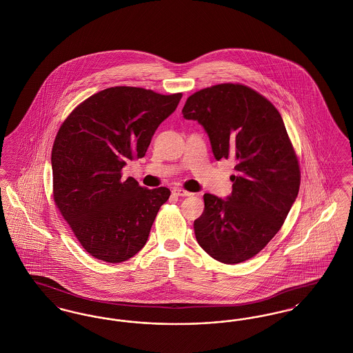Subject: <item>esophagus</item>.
Masks as SVG:
<instances>
[{
  "label": "esophagus",
  "instance_id": "1",
  "mask_svg": "<svg viewBox=\"0 0 353 353\" xmlns=\"http://www.w3.org/2000/svg\"><path fill=\"white\" fill-rule=\"evenodd\" d=\"M174 196H177V197H190V196H193V193H190V192H186L184 189H180V188H176V189H173V192H172Z\"/></svg>",
  "mask_w": 353,
  "mask_h": 353
}]
</instances>
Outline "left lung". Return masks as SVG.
<instances>
[{
  "mask_svg": "<svg viewBox=\"0 0 353 353\" xmlns=\"http://www.w3.org/2000/svg\"><path fill=\"white\" fill-rule=\"evenodd\" d=\"M183 115L203 127L216 160L235 161L232 194H203L196 239L222 263L248 261L279 232L298 197L301 170L283 119L265 97L233 83L190 95Z\"/></svg>",
  "mask_w": 353,
  "mask_h": 353,
  "instance_id": "obj_1",
  "label": "left lung"
}]
</instances>
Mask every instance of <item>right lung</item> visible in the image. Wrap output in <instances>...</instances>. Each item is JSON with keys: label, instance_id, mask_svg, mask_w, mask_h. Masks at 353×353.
<instances>
[{"label": "right lung", "instance_id": "1", "mask_svg": "<svg viewBox=\"0 0 353 353\" xmlns=\"http://www.w3.org/2000/svg\"><path fill=\"white\" fill-rule=\"evenodd\" d=\"M181 97L111 87L85 99L61 125L51 151L54 201L94 258L120 263L147 243L170 190L123 180L121 169L145 156L154 131Z\"/></svg>", "mask_w": 353, "mask_h": 353}]
</instances>
